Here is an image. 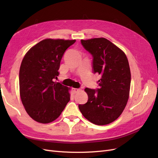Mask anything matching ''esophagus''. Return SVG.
Listing matches in <instances>:
<instances>
[{
    "label": "esophagus",
    "instance_id": "1",
    "mask_svg": "<svg viewBox=\"0 0 158 158\" xmlns=\"http://www.w3.org/2000/svg\"><path fill=\"white\" fill-rule=\"evenodd\" d=\"M73 92L74 93H77V92H79V91H80V89H79V88H73Z\"/></svg>",
    "mask_w": 158,
    "mask_h": 158
}]
</instances>
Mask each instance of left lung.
I'll return each instance as SVG.
<instances>
[{
	"label": "left lung",
	"mask_w": 158,
	"mask_h": 158,
	"mask_svg": "<svg viewBox=\"0 0 158 158\" xmlns=\"http://www.w3.org/2000/svg\"><path fill=\"white\" fill-rule=\"evenodd\" d=\"M81 44L92 55L93 73L101 78L98 81L99 88L85 89L88 100L78 107L91 123L107 125L121 115L128 99L131 75L127 57L106 38L82 40Z\"/></svg>",
	"instance_id": "1"
}]
</instances>
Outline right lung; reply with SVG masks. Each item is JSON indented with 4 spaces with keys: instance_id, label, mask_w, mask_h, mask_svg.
Instances as JSON below:
<instances>
[{
    "instance_id": "1",
    "label": "right lung",
    "mask_w": 158,
    "mask_h": 158,
    "mask_svg": "<svg viewBox=\"0 0 158 158\" xmlns=\"http://www.w3.org/2000/svg\"><path fill=\"white\" fill-rule=\"evenodd\" d=\"M76 40L46 39L27 51L19 73L20 94L30 117L41 123L58 118L70 101L69 88L57 78L62 57Z\"/></svg>"
}]
</instances>
